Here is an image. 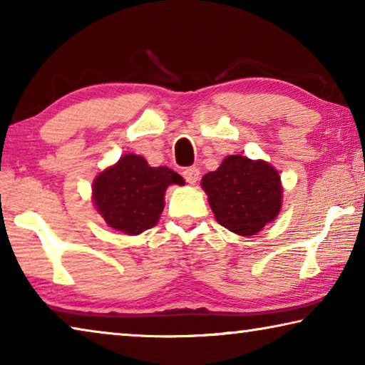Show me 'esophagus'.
<instances>
[{
  "label": "esophagus",
  "instance_id": "1",
  "mask_svg": "<svg viewBox=\"0 0 365 365\" xmlns=\"http://www.w3.org/2000/svg\"><path fill=\"white\" fill-rule=\"evenodd\" d=\"M183 178L187 180V183L195 185L197 182V178H200V169H197V168H187L183 170Z\"/></svg>",
  "mask_w": 365,
  "mask_h": 365
}]
</instances>
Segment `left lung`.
Masks as SVG:
<instances>
[{
  "label": "left lung",
  "instance_id": "left-lung-1",
  "mask_svg": "<svg viewBox=\"0 0 365 365\" xmlns=\"http://www.w3.org/2000/svg\"><path fill=\"white\" fill-rule=\"evenodd\" d=\"M215 220L228 230L251 237L274 220L282 207L279 172L265 160L227 156L201 180Z\"/></svg>",
  "mask_w": 365,
  "mask_h": 365
}]
</instances>
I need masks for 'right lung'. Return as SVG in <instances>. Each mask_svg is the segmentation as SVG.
<instances>
[{"instance_id": "add662e5", "label": "right lung", "mask_w": 365, "mask_h": 365, "mask_svg": "<svg viewBox=\"0 0 365 365\" xmlns=\"http://www.w3.org/2000/svg\"><path fill=\"white\" fill-rule=\"evenodd\" d=\"M183 178L169 168H151L138 154H123L93 180V202L104 222L125 235L158 224L169 185Z\"/></svg>"}]
</instances>
